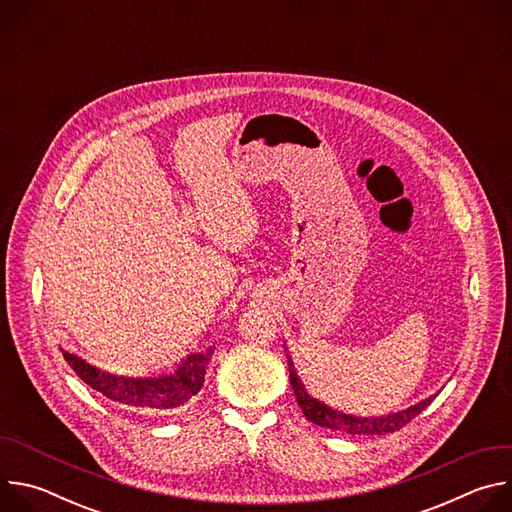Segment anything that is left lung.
Wrapping results in <instances>:
<instances>
[{
  "mask_svg": "<svg viewBox=\"0 0 512 512\" xmlns=\"http://www.w3.org/2000/svg\"><path fill=\"white\" fill-rule=\"evenodd\" d=\"M285 356H287V367H289V383H291V389H294V393H296L298 405L302 407L304 415L312 423L328 427L332 431H342V433H350V435H385V433H393V431L401 429L403 425H407L415 415H419L433 401V397H429V399H423L421 403H417V405H413V407H409L405 411L391 413V415H385V417H354V415H346V413L334 411L328 405H324V403L316 401L314 397H310L308 391L304 389L302 381L298 379V373L294 369V362H291L287 352H285Z\"/></svg>",
  "mask_w": 512,
  "mask_h": 512,
  "instance_id": "8db88e82",
  "label": "left lung"
}]
</instances>
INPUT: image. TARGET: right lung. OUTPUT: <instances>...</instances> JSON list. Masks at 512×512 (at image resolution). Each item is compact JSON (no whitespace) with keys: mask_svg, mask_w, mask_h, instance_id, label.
<instances>
[{"mask_svg":"<svg viewBox=\"0 0 512 512\" xmlns=\"http://www.w3.org/2000/svg\"><path fill=\"white\" fill-rule=\"evenodd\" d=\"M68 367L75 371L89 387L105 395L107 399L129 405V407H145L156 411H168L176 409L184 403H188L204 385L206 367L210 362L212 348L206 352H194L184 358V362L178 367L174 375L158 377V379H129V377H117L103 373L83 358L62 352Z\"/></svg>","mask_w":512,"mask_h":512,"instance_id":"right-lung-1","label":"right lung"}]
</instances>
